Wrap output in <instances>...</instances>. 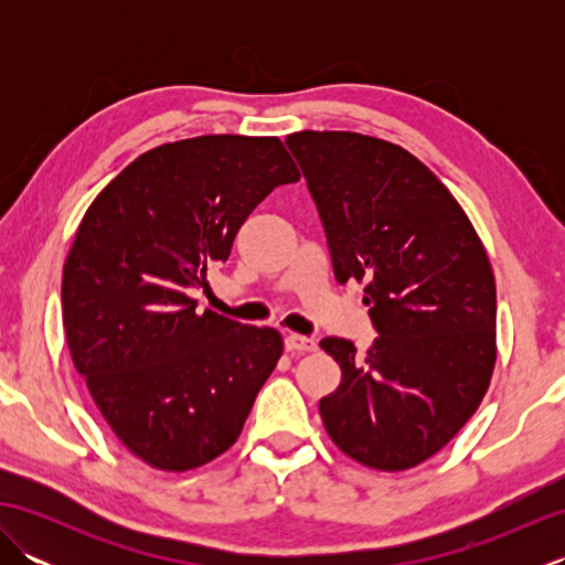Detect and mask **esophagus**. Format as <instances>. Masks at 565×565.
<instances>
[{
	"label": "esophagus",
	"mask_w": 565,
	"mask_h": 565,
	"mask_svg": "<svg viewBox=\"0 0 565 565\" xmlns=\"http://www.w3.org/2000/svg\"><path fill=\"white\" fill-rule=\"evenodd\" d=\"M284 347L286 352L291 354H303V352H316L318 342L313 338H303V334H286Z\"/></svg>",
	"instance_id": "esophagus-1"
}]
</instances>
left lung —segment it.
Instances as JSON below:
<instances>
[{"label": "left lung", "instance_id": "8db88e82", "mask_svg": "<svg viewBox=\"0 0 565 565\" xmlns=\"http://www.w3.org/2000/svg\"><path fill=\"white\" fill-rule=\"evenodd\" d=\"M326 227L334 279L366 281L379 332L366 352L320 347L342 369L320 401L354 461L405 471L476 413L495 366V276L481 237L439 179L393 142L334 130L286 138Z\"/></svg>", "mask_w": 565, "mask_h": 565}]
</instances>
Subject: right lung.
Wrapping results in <instances>:
<instances>
[{"label":"right lung","mask_w":565,"mask_h":565,"mask_svg":"<svg viewBox=\"0 0 565 565\" xmlns=\"http://www.w3.org/2000/svg\"><path fill=\"white\" fill-rule=\"evenodd\" d=\"M279 138L201 136L140 154L84 213L63 271V326L114 435L162 471L231 449L284 340L203 310L191 289L247 215L298 182Z\"/></svg>","instance_id":"add662e5"}]
</instances>
